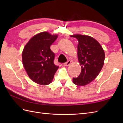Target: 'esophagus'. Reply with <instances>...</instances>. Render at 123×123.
<instances>
[{"label": "esophagus", "instance_id": "34e87169", "mask_svg": "<svg viewBox=\"0 0 123 123\" xmlns=\"http://www.w3.org/2000/svg\"><path fill=\"white\" fill-rule=\"evenodd\" d=\"M70 63H71V61H68V62H66V63H64L63 65L64 66H69Z\"/></svg>", "mask_w": 123, "mask_h": 123}]
</instances>
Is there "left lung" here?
<instances>
[{"mask_svg":"<svg viewBox=\"0 0 123 123\" xmlns=\"http://www.w3.org/2000/svg\"><path fill=\"white\" fill-rule=\"evenodd\" d=\"M78 41V58L81 67V74L72 82L78 86L88 85L98 76L103 68L105 52L98 42L90 36L80 34L70 35Z\"/></svg>","mask_w":123,"mask_h":123,"instance_id":"1","label":"left lung"}]
</instances>
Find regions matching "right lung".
Returning <instances> with one entry per match:
<instances>
[{"label":"right lung","instance_id":"obj_1","mask_svg":"<svg viewBox=\"0 0 123 123\" xmlns=\"http://www.w3.org/2000/svg\"><path fill=\"white\" fill-rule=\"evenodd\" d=\"M58 37L43 32L31 38L22 52V62L30 79L37 84L51 83L59 67L54 64L55 55L50 46Z\"/></svg>","mask_w":123,"mask_h":123}]
</instances>
